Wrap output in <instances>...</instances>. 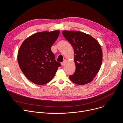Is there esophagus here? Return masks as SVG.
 <instances>
[{
  "instance_id": "1",
  "label": "esophagus",
  "mask_w": 123,
  "mask_h": 123,
  "mask_svg": "<svg viewBox=\"0 0 123 123\" xmlns=\"http://www.w3.org/2000/svg\"><path fill=\"white\" fill-rule=\"evenodd\" d=\"M66 62H67V60H66V59H65V60H64V61L61 63L62 66H65V64L66 63Z\"/></svg>"
}]
</instances>
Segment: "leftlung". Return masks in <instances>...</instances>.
Segmentation results:
<instances>
[{"mask_svg":"<svg viewBox=\"0 0 123 123\" xmlns=\"http://www.w3.org/2000/svg\"><path fill=\"white\" fill-rule=\"evenodd\" d=\"M62 33L74 49L76 70L73 75L69 76L70 80L79 85L91 82L102 63L100 44L90 35L80 31H64Z\"/></svg>","mask_w":123,"mask_h":123,"instance_id":"left-lung-1","label":"left lung"}]
</instances>
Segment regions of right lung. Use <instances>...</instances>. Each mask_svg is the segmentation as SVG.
Returning a JSON list of instances; mask_svg holds the SVG:
<instances>
[{
	"label": "right lung",
	"mask_w": 123,
	"mask_h": 123,
	"mask_svg": "<svg viewBox=\"0 0 123 123\" xmlns=\"http://www.w3.org/2000/svg\"><path fill=\"white\" fill-rule=\"evenodd\" d=\"M59 34V30L38 32L27 38L20 46L18 63L23 74L31 82L39 85L48 83L61 66L55 59L50 49Z\"/></svg>",
	"instance_id": "right-lung-1"
}]
</instances>
